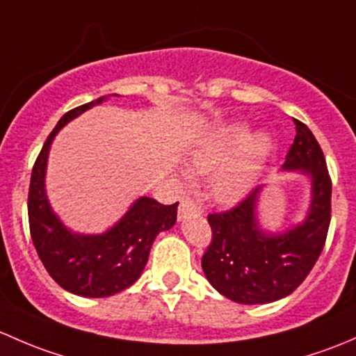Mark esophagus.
I'll list each match as a JSON object with an SVG mask.
<instances>
[{"mask_svg": "<svg viewBox=\"0 0 356 356\" xmlns=\"http://www.w3.org/2000/svg\"><path fill=\"white\" fill-rule=\"evenodd\" d=\"M202 212V209H200V205H197L193 200H183L181 205H179L178 209V219L181 221V219L188 218V216H195V214H200Z\"/></svg>", "mask_w": 356, "mask_h": 356, "instance_id": "1", "label": "esophagus"}]
</instances>
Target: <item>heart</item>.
I'll return each instance as SVG.
<instances>
[{
    "label": "heart",
    "mask_w": 356,
    "mask_h": 356,
    "mask_svg": "<svg viewBox=\"0 0 356 356\" xmlns=\"http://www.w3.org/2000/svg\"><path fill=\"white\" fill-rule=\"evenodd\" d=\"M248 140H250L248 130L243 127L233 128L232 131L207 138V140L202 142L199 147L193 149L192 154H190V171L197 175L216 173L238 152L247 148ZM247 149L248 156L245 160L230 165L228 168L216 175L212 190H214V195L219 200L232 202V200L243 197L250 190L255 173H257L259 163L270 151V142L264 135H259L257 138L250 142Z\"/></svg>",
    "instance_id": "heart-1"
}]
</instances>
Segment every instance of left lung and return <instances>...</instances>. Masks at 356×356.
Masks as SVG:
<instances>
[{
    "label": "left lung",
    "instance_id": "8db88e82",
    "mask_svg": "<svg viewBox=\"0 0 356 356\" xmlns=\"http://www.w3.org/2000/svg\"><path fill=\"white\" fill-rule=\"evenodd\" d=\"M296 137L284 171H302L312 181L305 219L283 233L259 226L257 204L262 186L225 212H212L211 245L202 257L209 283L226 298L243 305L284 298L305 281L317 262L331 222V177L324 152L305 123L293 120Z\"/></svg>",
    "mask_w": 356,
    "mask_h": 356
}]
</instances>
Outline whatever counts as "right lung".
I'll return each mask as SVG.
<instances>
[{"label": "right lung", "instance_id": "add662e5", "mask_svg": "<svg viewBox=\"0 0 356 356\" xmlns=\"http://www.w3.org/2000/svg\"><path fill=\"white\" fill-rule=\"evenodd\" d=\"M104 99L99 97L61 116L32 168L27 202L32 241L49 276L67 291L89 298L115 295L140 277L154 240L161 232L173 228L178 209V202L163 205L140 197L115 226L101 234L70 232L54 214L44 186L51 144L65 124Z\"/></svg>", "mask_w": 356, "mask_h": 356}]
</instances>
